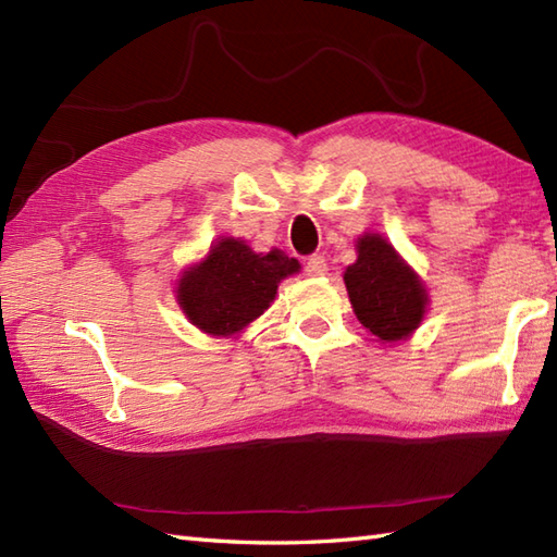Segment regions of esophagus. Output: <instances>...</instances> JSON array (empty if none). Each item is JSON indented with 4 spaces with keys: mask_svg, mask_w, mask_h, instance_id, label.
Here are the masks:
<instances>
[{
    "mask_svg": "<svg viewBox=\"0 0 557 557\" xmlns=\"http://www.w3.org/2000/svg\"><path fill=\"white\" fill-rule=\"evenodd\" d=\"M304 270L309 277H323V275H327V260L323 256H311L309 260H306Z\"/></svg>",
    "mask_w": 557,
    "mask_h": 557,
    "instance_id": "1",
    "label": "esophagus"
}]
</instances>
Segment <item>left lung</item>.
Returning a JSON list of instances; mask_svg holds the SVG:
<instances>
[{
    "label": "left lung",
    "mask_w": 557,
    "mask_h": 557,
    "mask_svg": "<svg viewBox=\"0 0 557 557\" xmlns=\"http://www.w3.org/2000/svg\"><path fill=\"white\" fill-rule=\"evenodd\" d=\"M345 272L351 309L377 339L397 342L419 327L429 304L421 280L381 234H363Z\"/></svg>",
    "instance_id": "1"
}]
</instances>
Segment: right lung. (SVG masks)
I'll return each instance as SVG.
<instances>
[{"instance_id":"1","label":"right lung","mask_w":557,"mask_h":557,"mask_svg":"<svg viewBox=\"0 0 557 557\" xmlns=\"http://www.w3.org/2000/svg\"><path fill=\"white\" fill-rule=\"evenodd\" d=\"M299 260L272 248L256 253L242 239H220L210 253L188 268L176 301L188 321L212 337L236 335L275 299L280 280L299 272Z\"/></svg>"}]
</instances>
